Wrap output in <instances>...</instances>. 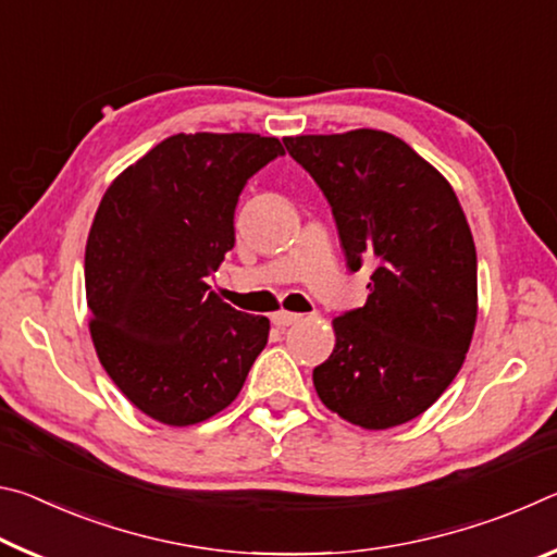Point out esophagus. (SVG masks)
I'll use <instances>...</instances> for the list:
<instances>
[{
  "label": "esophagus",
  "mask_w": 557,
  "mask_h": 557,
  "mask_svg": "<svg viewBox=\"0 0 557 557\" xmlns=\"http://www.w3.org/2000/svg\"><path fill=\"white\" fill-rule=\"evenodd\" d=\"M299 319H301V314H295V312H285V309H280V312L272 314V324L280 326V329H285V326L297 324Z\"/></svg>",
  "instance_id": "34e87169"
}]
</instances>
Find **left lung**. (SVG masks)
I'll list each match as a JSON object with an SVG mask.
<instances>
[{
    "label": "left lung",
    "mask_w": 557,
    "mask_h": 557,
    "mask_svg": "<svg viewBox=\"0 0 557 557\" xmlns=\"http://www.w3.org/2000/svg\"><path fill=\"white\" fill-rule=\"evenodd\" d=\"M332 203L348 270L373 265L369 299L336 317L312 379L351 425L388 430L455 381L476 326V248L455 188L383 129L285 137Z\"/></svg>",
    "instance_id": "obj_1"
}]
</instances>
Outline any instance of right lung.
Here are the masks:
<instances>
[{
    "label": "right lung",
    "instance_id": "obj_1",
    "mask_svg": "<svg viewBox=\"0 0 557 557\" xmlns=\"http://www.w3.org/2000/svg\"><path fill=\"white\" fill-rule=\"evenodd\" d=\"M285 154L256 132H178L102 196L86 245L90 338L120 393L162 425L186 428L238 398L268 344V317L211 292L233 250L248 178Z\"/></svg>",
    "mask_w": 557,
    "mask_h": 557
}]
</instances>
